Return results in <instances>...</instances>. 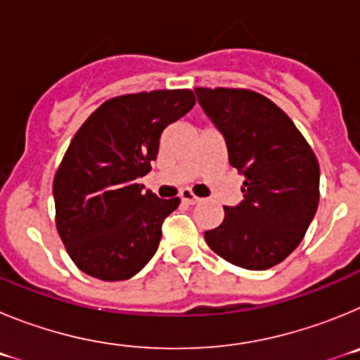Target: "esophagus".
I'll return each instance as SVG.
<instances>
[{"instance_id": "1", "label": "esophagus", "mask_w": 360, "mask_h": 360, "mask_svg": "<svg viewBox=\"0 0 360 360\" xmlns=\"http://www.w3.org/2000/svg\"><path fill=\"white\" fill-rule=\"evenodd\" d=\"M180 200L186 203H189V205H195V203H198V196H195V193L189 189H184L182 193H180Z\"/></svg>"}]
</instances>
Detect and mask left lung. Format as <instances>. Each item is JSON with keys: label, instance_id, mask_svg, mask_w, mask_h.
<instances>
[{"label": "left lung", "instance_id": "8db88e82", "mask_svg": "<svg viewBox=\"0 0 360 360\" xmlns=\"http://www.w3.org/2000/svg\"><path fill=\"white\" fill-rule=\"evenodd\" d=\"M205 115L225 139L229 164L245 178L243 200L225 205L224 221L205 231L218 256L266 270L295 250L319 205V164L281 108L234 88H196Z\"/></svg>", "mask_w": 360, "mask_h": 360}]
</instances>
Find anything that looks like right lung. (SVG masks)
Wrapping results in <instances>:
<instances>
[{
  "mask_svg": "<svg viewBox=\"0 0 360 360\" xmlns=\"http://www.w3.org/2000/svg\"><path fill=\"white\" fill-rule=\"evenodd\" d=\"M191 90L110 98L72 139L56 178L57 232L79 270L122 281L155 256L162 224L180 198H158L136 178L151 169L160 135L195 106Z\"/></svg>",
  "mask_w": 360,
  "mask_h": 360,
  "instance_id": "right-lung-1",
  "label": "right lung"
}]
</instances>
